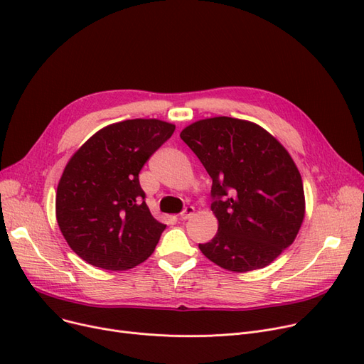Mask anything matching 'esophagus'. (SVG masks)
Listing matches in <instances>:
<instances>
[{
  "label": "esophagus",
  "instance_id": "obj_1",
  "mask_svg": "<svg viewBox=\"0 0 364 364\" xmlns=\"http://www.w3.org/2000/svg\"><path fill=\"white\" fill-rule=\"evenodd\" d=\"M193 213H195V208H193V207H186V208L181 211V214H180V218H181V220L191 218V217L193 215Z\"/></svg>",
  "mask_w": 364,
  "mask_h": 364
}]
</instances>
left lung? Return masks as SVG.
I'll list each match as a JSON object with an SVG mask.
<instances>
[{"label":"left lung","mask_w":364,"mask_h":364,"mask_svg":"<svg viewBox=\"0 0 364 364\" xmlns=\"http://www.w3.org/2000/svg\"><path fill=\"white\" fill-rule=\"evenodd\" d=\"M180 136L213 180L218 232L199 244L203 256L233 272L272 263L305 215L302 177L289 151L259 124L225 116L195 122Z\"/></svg>","instance_id":"1"}]
</instances>
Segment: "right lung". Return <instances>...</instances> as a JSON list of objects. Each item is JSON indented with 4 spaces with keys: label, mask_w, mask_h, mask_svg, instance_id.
I'll return each instance as SVG.
<instances>
[{
    "label": "right lung",
    "mask_w": 364,
    "mask_h": 364,
    "mask_svg": "<svg viewBox=\"0 0 364 364\" xmlns=\"http://www.w3.org/2000/svg\"><path fill=\"white\" fill-rule=\"evenodd\" d=\"M173 131L156 119L124 120L74 153L58 184L56 218L78 257L126 271L151 256L166 225L151 215L138 173Z\"/></svg>",
    "instance_id": "add662e5"
}]
</instances>
